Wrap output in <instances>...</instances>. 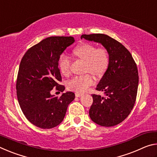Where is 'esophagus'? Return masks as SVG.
Masks as SVG:
<instances>
[{
    "instance_id": "esophagus-1",
    "label": "esophagus",
    "mask_w": 157,
    "mask_h": 157,
    "mask_svg": "<svg viewBox=\"0 0 157 157\" xmlns=\"http://www.w3.org/2000/svg\"><path fill=\"white\" fill-rule=\"evenodd\" d=\"M82 95H83V94H79V93H75V96H76V97L79 98V97H81Z\"/></svg>"
}]
</instances>
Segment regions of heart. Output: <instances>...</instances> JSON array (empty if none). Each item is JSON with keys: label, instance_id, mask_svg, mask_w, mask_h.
Segmentation results:
<instances>
[{"label": "heart", "instance_id": "heart-1", "mask_svg": "<svg viewBox=\"0 0 157 157\" xmlns=\"http://www.w3.org/2000/svg\"><path fill=\"white\" fill-rule=\"evenodd\" d=\"M73 52L78 58L85 62V72H89L96 76H101L107 71L109 63V57L107 50L104 48H96V47L92 44H84L77 47ZM70 59L64 54L61 55L59 67L63 75H68L70 73ZM94 82V78L89 74H86L74 77L68 82L67 87L71 91L84 93L86 91Z\"/></svg>", "mask_w": 157, "mask_h": 157}]
</instances>
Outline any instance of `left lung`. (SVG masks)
<instances>
[{
	"label": "left lung",
	"instance_id": "left-lung-1",
	"mask_svg": "<svg viewBox=\"0 0 157 157\" xmlns=\"http://www.w3.org/2000/svg\"><path fill=\"white\" fill-rule=\"evenodd\" d=\"M81 39L102 44L109 57L107 70L96 87L106 97L92 95L90 118L100 126L116 125L129 116L136 101L139 84L136 63L123 44L107 34H82Z\"/></svg>",
	"mask_w": 157,
	"mask_h": 157
}]
</instances>
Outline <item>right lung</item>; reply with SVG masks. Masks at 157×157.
Segmentation results:
<instances>
[{"instance_id": "1", "label": "right lung", "mask_w": 157, "mask_h": 157, "mask_svg": "<svg viewBox=\"0 0 157 157\" xmlns=\"http://www.w3.org/2000/svg\"><path fill=\"white\" fill-rule=\"evenodd\" d=\"M72 36H50L31 47L21 61L17 80L18 103L26 118L34 125L50 129L63 121L75 94H51L54 87L63 92L65 87L58 68L60 55L74 43Z\"/></svg>"}]
</instances>
